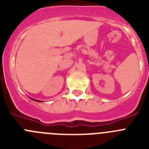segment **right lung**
<instances>
[{"label": "right lung", "instance_id": "right-lung-1", "mask_svg": "<svg viewBox=\"0 0 149 149\" xmlns=\"http://www.w3.org/2000/svg\"><path fill=\"white\" fill-rule=\"evenodd\" d=\"M31 99H33V98H31ZM33 101H37V102H42V101H39V100H36V99H33Z\"/></svg>", "mask_w": 149, "mask_h": 149}]
</instances>
